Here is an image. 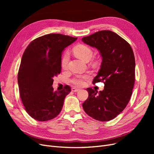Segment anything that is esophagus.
<instances>
[{
  "label": "esophagus",
  "instance_id": "obj_1",
  "mask_svg": "<svg viewBox=\"0 0 154 154\" xmlns=\"http://www.w3.org/2000/svg\"><path fill=\"white\" fill-rule=\"evenodd\" d=\"M71 91L72 92H78L79 91H80V89L79 88H76V87H73L71 88Z\"/></svg>",
  "mask_w": 154,
  "mask_h": 154
}]
</instances>
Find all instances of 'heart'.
Returning <instances> with one entry per match:
<instances>
[{"label": "heart", "instance_id": "b5f03b06", "mask_svg": "<svg viewBox=\"0 0 154 154\" xmlns=\"http://www.w3.org/2000/svg\"><path fill=\"white\" fill-rule=\"evenodd\" d=\"M74 53L78 57L85 60V61H88L91 59L93 55V52L92 49L88 47L87 45L80 44L76 46L74 48ZM69 59V54L68 52L64 53L62 59V67L63 69H66L67 67V64ZM91 77L89 73L76 74L74 76L71 80V82L77 87H82L85 84V82L90 79Z\"/></svg>", "mask_w": 154, "mask_h": 154}]
</instances>
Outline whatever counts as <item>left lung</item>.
<instances>
[{
  "label": "left lung",
  "mask_w": 154,
  "mask_h": 154,
  "mask_svg": "<svg viewBox=\"0 0 154 154\" xmlns=\"http://www.w3.org/2000/svg\"><path fill=\"white\" fill-rule=\"evenodd\" d=\"M82 40L100 52L102 62L92 83L105 84L102 91L87 88L88 97L83 108L92 118L108 122L122 112L132 96L136 66L133 50L127 41L109 30L97 31Z\"/></svg>",
  "instance_id": "8db88e82"
}]
</instances>
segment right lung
<instances>
[{"label":"right lung","mask_w":154,"mask_h":154,"mask_svg":"<svg viewBox=\"0 0 154 154\" xmlns=\"http://www.w3.org/2000/svg\"><path fill=\"white\" fill-rule=\"evenodd\" d=\"M77 38L62 34L38 37L28 45L22 55L18 73L20 98L31 118L45 122L60 114L69 86L54 91L53 78L61 72L63 51Z\"/></svg>","instance_id":"right-lung-1"}]
</instances>
